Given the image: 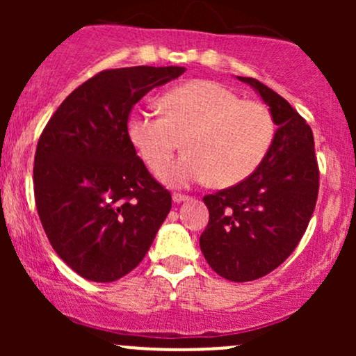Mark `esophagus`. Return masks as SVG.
Instances as JSON below:
<instances>
[{"instance_id": "34e87169", "label": "esophagus", "mask_w": 356, "mask_h": 356, "mask_svg": "<svg viewBox=\"0 0 356 356\" xmlns=\"http://www.w3.org/2000/svg\"><path fill=\"white\" fill-rule=\"evenodd\" d=\"M189 195H186V194H181V192H174L172 194V201L175 202V204H181V202H184V201H189Z\"/></svg>"}]
</instances>
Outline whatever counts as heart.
I'll use <instances>...</instances> for the list:
<instances>
[{
	"instance_id": "b5f03b06",
	"label": "heart",
	"mask_w": 356,
	"mask_h": 356,
	"mask_svg": "<svg viewBox=\"0 0 356 356\" xmlns=\"http://www.w3.org/2000/svg\"><path fill=\"white\" fill-rule=\"evenodd\" d=\"M161 105L164 115L130 113L127 134L152 172L168 163L183 140L186 154L161 172L162 181L174 187L207 179L219 189L236 186L254 174L275 140L271 110L216 81L181 85L167 92Z\"/></svg>"
}]
</instances>
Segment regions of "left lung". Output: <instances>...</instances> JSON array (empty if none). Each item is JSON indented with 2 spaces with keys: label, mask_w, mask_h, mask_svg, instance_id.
I'll use <instances>...</instances> for the list:
<instances>
[{
  "label": "left lung",
  "mask_w": 356,
  "mask_h": 356,
  "mask_svg": "<svg viewBox=\"0 0 356 356\" xmlns=\"http://www.w3.org/2000/svg\"><path fill=\"white\" fill-rule=\"evenodd\" d=\"M277 125L271 149L246 181L204 195L209 222L201 251L219 276L246 283L288 259L303 238L320 189L312 127L288 100L251 76Z\"/></svg>",
  "instance_id": "8db88e82"
}]
</instances>
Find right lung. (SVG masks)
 <instances>
[{"instance_id": "add662e5", "label": "right lung", "mask_w": 356, "mask_h": 356, "mask_svg": "<svg viewBox=\"0 0 356 356\" xmlns=\"http://www.w3.org/2000/svg\"><path fill=\"white\" fill-rule=\"evenodd\" d=\"M182 67L104 70L67 97L40 136L33 189L51 248L76 275L110 283L149 251L172 195L127 134L134 105Z\"/></svg>"}]
</instances>
